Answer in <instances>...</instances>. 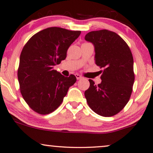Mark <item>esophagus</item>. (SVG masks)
Segmentation results:
<instances>
[{
  "label": "esophagus",
  "instance_id": "esophagus-1",
  "mask_svg": "<svg viewBox=\"0 0 153 153\" xmlns=\"http://www.w3.org/2000/svg\"><path fill=\"white\" fill-rule=\"evenodd\" d=\"M75 76H76V78L77 80H79V79H81L82 78V77L81 76V75L79 74H75Z\"/></svg>",
  "mask_w": 153,
  "mask_h": 153
}]
</instances>
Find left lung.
I'll return each mask as SVG.
<instances>
[{
	"instance_id": "1",
	"label": "left lung",
	"mask_w": 153,
	"mask_h": 153,
	"mask_svg": "<svg viewBox=\"0 0 153 153\" xmlns=\"http://www.w3.org/2000/svg\"><path fill=\"white\" fill-rule=\"evenodd\" d=\"M95 48V62L104 71L102 82L85 91L92 111L102 117H112L129 102L134 82V59L129 46L119 35L108 30L92 31L85 36Z\"/></svg>"
}]
</instances>
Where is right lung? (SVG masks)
I'll list each match as a JSON object with an SVG mask.
<instances>
[{
	"label": "right lung",
	"instance_id": "1",
	"mask_svg": "<svg viewBox=\"0 0 153 153\" xmlns=\"http://www.w3.org/2000/svg\"><path fill=\"white\" fill-rule=\"evenodd\" d=\"M81 32L48 27L33 35L24 45L17 71L20 92L37 113L47 114L56 110L76 82L74 75L64 76L53 68L66 59L68 49Z\"/></svg>",
	"mask_w": 153,
	"mask_h": 153
}]
</instances>
